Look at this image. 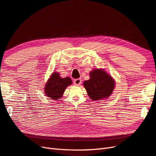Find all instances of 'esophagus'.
Here are the masks:
<instances>
[{"instance_id": "esophagus-1", "label": "esophagus", "mask_w": 156, "mask_h": 156, "mask_svg": "<svg viewBox=\"0 0 156 156\" xmlns=\"http://www.w3.org/2000/svg\"><path fill=\"white\" fill-rule=\"evenodd\" d=\"M82 83V80L80 78H77V79H75L74 80V83L75 84V85L76 86H79Z\"/></svg>"}]
</instances>
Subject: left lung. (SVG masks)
<instances>
[{
	"label": "left lung",
	"instance_id": "8db88e82",
	"mask_svg": "<svg viewBox=\"0 0 156 156\" xmlns=\"http://www.w3.org/2000/svg\"><path fill=\"white\" fill-rule=\"evenodd\" d=\"M90 80L84 81L83 85L91 99L103 100L112 94L115 82L112 76L103 69L93 70L90 73Z\"/></svg>",
	"mask_w": 156,
	"mask_h": 156
}]
</instances>
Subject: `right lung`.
<instances>
[{
  "label": "right lung",
  "instance_id": "add662e5",
  "mask_svg": "<svg viewBox=\"0 0 156 156\" xmlns=\"http://www.w3.org/2000/svg\"><path fill=\"white\" fill-rule=\"evenodd\" d=\"M72 84V80L69 77L62 78L59 74L53 73L44 87V93L47 97L53 100L58 101L63 95L66 87Z\"/></svg>",
  "mask_w": 156,
  "mask_h": 156
}]
</instances>
